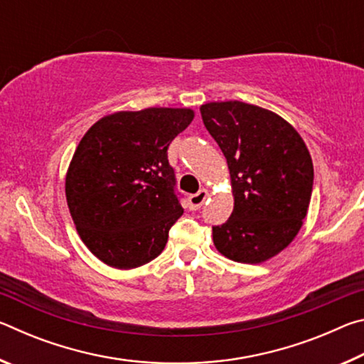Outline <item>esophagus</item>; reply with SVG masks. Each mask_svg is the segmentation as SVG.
I'll use <instances>...</instances> for the list:
<instances>
[{
  "instance_id": "esophagus-1",
  "label": "esophagus",
  "mask_w": 364,
  "mask_h": 364,
  "mask_svg": "<svg viewBox=\"0 0 364 364\" xmlns=\"http://www.w3.org/2000/svg\"><path fill=\"white\" fill-rule=\"evenodd\" d=\"M207 197H208V191L207 189H200L199 193L189 196L188 202H189L191 210H197V208H200L202 204H204V202L207 200Z\"/></svg>"
}]
</instances>
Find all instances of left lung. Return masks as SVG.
<instances>
[{
  "label": "left lung",
  "instance_id": "8db88e82",
  "mask_svg": "<svg viewBox=\"0 0 364 364\" xmlns=\"http://www.w3.org/2000/svg\"><path fill=\"white\" fill-rule=\"evenodd\" d=\"M204 125L225 154L234 208L213 226L220 254L262 263L297 236L313 191V162L297 130L278 114L241 101L200 106Z\"/></svg>",
  "mask_w": 364,
  "mask_h": 364
}]
</instances>
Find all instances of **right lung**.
<instances>
[{
	"label": "right lung",
	"mask_w": 364,
	"mask_h": 364,
	"mask_svg": "<svg viewBox=\"0 0 364 364\" xmlns=\"http://www.w3.org/2000/svg\"><path fill=\"white\" fill-rule=\"evenodd\" d=\"M194 110H122L97 120L77 146L65 197L77 231L109 267L138 268L160 255L183 215L167 149Z\"/></svg>",
	"instance_id": "add662e5"
}]
</instances>
